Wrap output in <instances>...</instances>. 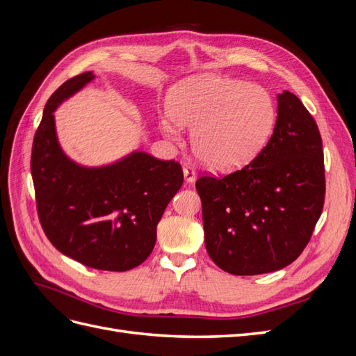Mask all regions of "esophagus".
Here are the masks:
<instances>
[{"instance_id":"1","label":"esophagus","mask_w":356,"mask_h":356,"mask_svg":"<svg viewBox=\"0 0 356 356\" xmlns=\"http://www.w3.org/2000/svg\"><path fill=\"white\" fill-rule=\"evenodd\" d=\"M182 172H184V177H186L187 182H195V179H196L195 168L187 163V165H184V168H182Z\"/></svg>"}]
</instances>
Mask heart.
<instances>
[{
  "instance_id": "heart-1",
  "label": "heart",
  "mask_w": 356,
  "mask_h": 356,
  "mask_svg": "<svg viewBox=\"0 0 356 356\" xmlns=\"http://www.w3.org/2000/svg\"><path fill=\"white\" fill-rule=\"evenodd\" d=\"M168 115L160 120L175 138L179 124L193 129V149L212 169H232L252 159L270 136L275 104L260 86L222 75L181 81L166 99Z\"/></svg>"
}]
</instances>
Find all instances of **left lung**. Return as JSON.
Instances as JSON below:
<instances>
[{"label": "left lung", "mask_w": 356, "mask_h": 356, "mask_svg": "<svg viewBox=\"0 0 356 356\" xmlns=\"http://www.w3.org/2000/svg\"><path fill=\"white\" fill-rule=\"evenodd\" d=\"M204 246L224 272L279 270L303 252L325 200V166L315 118L294 93L277 95L273 135L250 163L196 181Z\"/></svg>", "instance_id": "left-lung-1"}]
</instances>
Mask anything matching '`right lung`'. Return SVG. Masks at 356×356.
I'll list each match as a JSON object with an SVG mask.
<instances>
[{
  "mask_svg": "<svg viewBox=\"0 0 356 356\" xmlns=\"http://www.w3.org/2000/svg\"><path fill=\"white\" fill-rule=\"evenodd\" d=\"M93 77L75 75L50 96L32 143L31 174L38 218L51 245L88 267L124 272L152 254L157 224L184 175L178 161L143 152L92 169L63 154L53 111Z\"/></svg>",
  "mask_w": 356,
  "mask_h": 356,
  "instance_id": "1",
  "label": "right lung"
}]
</instances>
